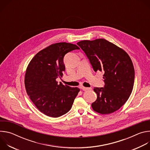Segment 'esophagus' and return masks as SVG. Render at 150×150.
I'll use <instances>...</instances> for the list:
<instances>
[{"label":"esophagus","mask_w":150,"mask_h":150,"mask_svg":"<svg viewBox=\"0 0 150 150\" xmlns=\"http://www.w3.org/2000/svg\"><path fill=\"white\" fill-rule=\"evenodd\" d=\"M81 89H82L83 91H87V90H91V88H87V87H79Z\"/></svg>","instance_id":"34e87169"}]
</instances>
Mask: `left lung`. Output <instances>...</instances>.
<instances>
[{
    "instance_id": "8db88e82",
    "label": "left lung",
    "mask_w": 150,
    "mask_h": 150,
    "mask_svg": "<svg viewBox=\"0 0 150 150\" xmlns=\"http://www.w3.org/2000/svg\"><path fill=\"white\" fill-rule=\"evenodd\" d=\"M77 45L85 52L95 72H104V87H95L97 98L91 106L102 115L119 110L129 98L134 87L132 62L122 49L105 39L83 40Z\"/></svg>"
}]
</instances>
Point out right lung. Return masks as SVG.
<instances>
[{"instance_id": "1", "label": "right lung", "mask_w": 150, "mask_h": 150, "mask_svg": "<svg viewBox=\"0 0 150 150\" xmlns=\"http://www.w3.org/2000/svg\"><path fill=\"white\" fill-rule=\"evenodd\" d=\"M76 49L79 47L75 45L57 42L40 51L28 64L25 75L27 93L36 108L48 116L68 113L80 90L56 80L65 70L64 56Z\"/></svg>"}]
</instances>
